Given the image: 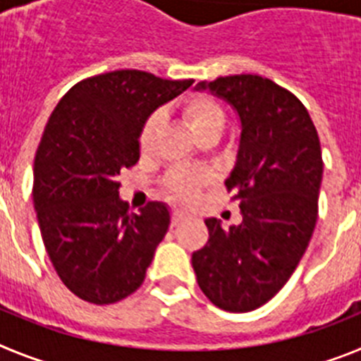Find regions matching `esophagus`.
Returning <instances> with one entry per match:
<instances>
[{"mask_svg": "<svg viewBox=\"0 0 361 361\" xmlns=\"http://www.w3.org/2000/svg\"><path fill=\"white\" fill-rule=\"evenodd\" d=\"M186 213L184 212H178V209H175L173 213H171V226H178L183 224V220H186Z\"/></svg>", "mask_w": 361, "mask_h": 361, "instance_id": "obj_1", "label": "esophagus"}]
</instances>
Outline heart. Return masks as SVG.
<instances>
[{
    "label": "heart",
    "mask_w": 361,
    "mask_h": 361,
    "mask_svg": "<svg viewBox=\"0 0 361 361\" xmlns=\"http://www.w3.org/2000/svg\"><path fill=\"white\" fill-rule=\"evenodd\" d=\"M180 111L190 130L200 141L222 132L226 124V110L219 99L209 94H191L180 104ZM161 111H152L139 133V148L142 153L152 152L161 130ZM215 175L209 170H175L164 178V190L175 200H193L202 188L213 183Z\"/></svg>",
    "instance_id": "heart-1"
}]
</instances>
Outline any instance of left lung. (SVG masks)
<instances>
[{
    "label": "left lung",
    "instance_id": "obj_1",
    "mask_svg": "<svg viewBox=\"0 0 361 361\" xmlns=\"http://www.w3.org/2000/svg\"><path fill=\"white\" fill-rule=\"evenodd\" d=\"M206 88L240 117L237 164L224 184L240 200L242 222L224 231L206 220L209 238L191 264L212 304L247 312L286 286L307 250L324 173L320 139L302 101L271 79L238 73L197 85Z\"/></svg>",
    "mask_w": 361,
    "mask_h": 361
}]
</instances>
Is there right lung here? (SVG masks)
<instances>
[{
    "label": "right lung",
    "instance_id": "1",
    "mask_svg": "<svg viewBox=\"0 0 361 361\" xmlns=\"http://www.w3.org/2000/svg\"><path fill=\"white\" fill-rule=\"evenodd\" d=\"M191 82L142 70L99 73L73 85L44 126L32 186L37 224L57 276L85 302L116 304L145 282L170 212L148 202L132 213L117 177L139 161L149 114Z\"/></svg>",
    "mask_w": 361,
    "mask_h": 361
}]
</instances>
